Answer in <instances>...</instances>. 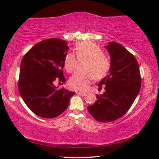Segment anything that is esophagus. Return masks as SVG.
Returning a JSON list of instances; mask_svg holds the SVG:
<instances>
[{
    "label": "esophagus",
    "instance_id": "esophagus-1",
    "mask_svg": "<svg viewBox=\"0 0 159 159\" xmlns=\"http://www.w3.org/2000/svg\"><path fill=\"white\" fill-rule=\"evenodd\" d=\"M76 95H80V96H85V94H86L84 92H81V91H76Z\"/></svg>",
    "mask_w": 159,
    "mask_h": 159
}]
</instances>
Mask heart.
<instances>
[{"mask_svg":"<svg viewBox=\"0 0 159 159\" xmlns=\"http://www.w3.org/2000/svg\"><path fill=\"white\" fill-rule=\"evenodd\" d=\"M75 52L79 60H85L83 65L85 71H76L69 80L72 89L83 90L88 87L93 79H99L105 76L110 68V61L102 54L101 48L90 41H81L75 45ZM77 59L74 53L67 54L64 59V67L68 72L76 68Z\"/></svg>","mask_w":159,"mask_h":159,"instance_id":"b5f03b06","label":"heart"}]
</instances>
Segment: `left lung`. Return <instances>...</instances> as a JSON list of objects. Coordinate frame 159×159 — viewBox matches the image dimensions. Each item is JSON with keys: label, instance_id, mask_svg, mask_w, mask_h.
I'll return each instance as SVG.
<instances>
[{"label": "left lung", "instance_id": "8db88e82", "mask_svg": "<svg viewBox=\"0 0 159 159\" xmlns=\"http://www.w3.org/2000/svg\"><path fill=\"white\" fill-rule=\"evenodd\" d=\"M110 55L109 74L98 86L104 88L102 95H97V100L88 110L99 122H111L123 116L138 95L141 77L135 57L116 42L104 46Z\"/></svg>", "mask_w": 159, "mask_h": 159}]
</instances>
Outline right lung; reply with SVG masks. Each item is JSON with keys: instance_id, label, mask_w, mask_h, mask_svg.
<instances>
[{"instance_id": "obj_1", "label": "right lung", "mask_w": 159, "mask_h": 159, "mask_svg": "<svg viewBox=\"0 0 159 159\" xmlns=\"http://www.w3.org/2000/svg\"><path fill=\"white\" fill-rule=\"evenodd\" d=\"M69 49L64 40L46 39L32 47L21 60L19 92L26 106L40 117L58 116L74 95L64 88L58 89L53 83L57 78L66 81L63 68Z\"/></svg>"}]
</instances>
